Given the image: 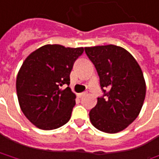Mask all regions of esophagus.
<instances>
[{
    "mask_svg": "<svg viewBox=\"0 0 159 159\" xmlns=\"http://www.w3.org/2000/svg\"><path fill=\"white\" fill-rule=\"evenodd\" d=\"M85 95H87V92H82V93H79V94H78L79 98H83V97H84Z\"/></svg>",
    "mask_w": 159,
    "mask_h": 159,
    "instance_id": "obj_1",
    "label": "esophagus"
}]
</instances>
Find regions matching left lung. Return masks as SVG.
I'll use <instances>...</instances> for the list:
<instances>
[{
  "instance_id": "obj_1",
  "label": "left lung",
  "mask_w": 159,
  "mask_h": 159,
  "mask_svg": "<svg viewBox=\"0 0 159 159\" xmlns=\"http://www.w3.org/2000/svg\"><path fill=\"white\" fill-rule=\"evenodd\" d=\"M99 76L103 96L90 111L92 125L105 133L125 129L137 118L146 94L143 74L127 50L114 45L85 47Z\"/></svg>"
}]
</instances>
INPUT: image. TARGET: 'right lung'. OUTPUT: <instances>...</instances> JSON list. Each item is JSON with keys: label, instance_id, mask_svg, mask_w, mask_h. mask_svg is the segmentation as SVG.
I'll list each match as a JSON object with an SVG mask.
<instances>
[{"label": "right lung", "instance_id": "add662e5", "mask_svg": "<svg viewBox=\"0 0 159 159\" xmlns=\"http://www.w3.org/2000/svg\"><path fill=\"white\" fill-rule=\"evenodd\" d=\"M84 47L46 45L25 59L16 77L22 112L39 129L52 130L67 123L75 105L69 75ZM63 85H68L62 90Z\"/></svg>", "mask_w": 159, "mask_h": 159}]
</instances>
